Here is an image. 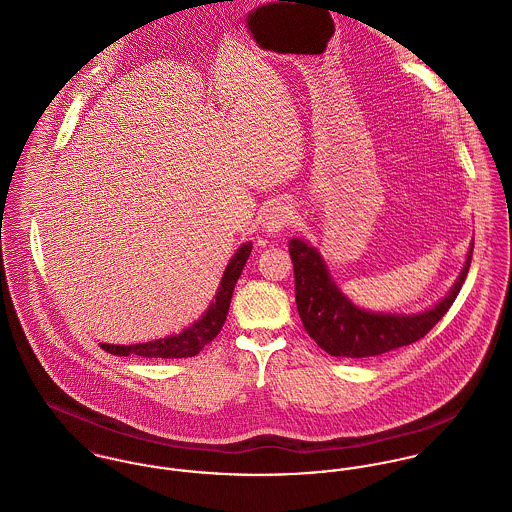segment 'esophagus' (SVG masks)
<instances>
[{
    "label": "esophagus",
    "mask_w": 512,
    "mask_h": 512,
    "mask_svg": "<svg viewBox=\"0 0 512 512\" xmlns=\"http://www.w3.org/2000/svg\"><path fill=\"white\" fill-rule=\"evenodd\" d=\"M292 220H294V210L284 202H275V204L269 206V210L265 214V220H263V226L271 234H280L286 226L292 224Z\"/></svg>",
    "instance_id": "obj_1"
}]
</instances>
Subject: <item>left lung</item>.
Here are the masks:
<instances>
[{"label": "left lung", "instance_id": "8db88e82", "mask_svg": "<svg viewBox=\"0 0 512 512\" xmlns=\"http://www.w3.org/2000/svg\"><path fill=\"white\" fill-rule=\"evenodd\" d=\"M288 251L294 263L296 306L308 335L331 356L366 358L411 345L433 329L454 304L468 276L473 245L450 294L433 310L417 315L364 312L335 286L317 249L302 239H292Z\"/></svg>", "mask_w": 512, "mask_h": 512}]
</instances>
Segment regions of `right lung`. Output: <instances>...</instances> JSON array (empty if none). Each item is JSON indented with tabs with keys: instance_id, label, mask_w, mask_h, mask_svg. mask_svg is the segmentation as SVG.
<instances>
[{
	"instance_id": "obj_1",
	"label": "right lung",
	"mask_w": 512,
	"mask_h": 512,
	"mask_svg": "<svg viewBox=\"0 0 512 512\" xmlns=\"http://www.w3.org/2000/svg\"><path fill=\"white\" fill-rule=\"evenodd\" d=\"M251 249H253L251 241L243 243L237 249L236 255L232 257V261L228 263V267L224 271L214 302L210 304L206 314L202 315L195 325L187 327L179 335H171V337L152 341V343H140V345L101 343V349L107 353L117 354V356L138 354V356H146V358H187V356H195L200 353L202 347L208 345L220 333V329L226 321L237 278L241 275V271L251 255Z\"/></svg>"
}]
</instances>
